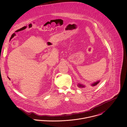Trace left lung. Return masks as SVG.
<instances>
[{"label": "left lung", "instance_id": "1", "mask_svg": "<svg viewBox=\"0 0 127 127\" xmlns=\"http://www.w3.org/2000/svg\"><path fill=\"white\" fill-rule=\"evenodd\" d=\"M99 82H100V81H97V82H96L93 83V84H91V86H92V87H95V86H96ZM78 87L79 88H84L86 87V86H85V85H83V84H78Z\"/></svg>", "mask_w": 127, "mask_h": 127}]
</instances>
